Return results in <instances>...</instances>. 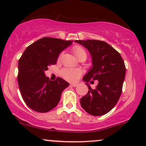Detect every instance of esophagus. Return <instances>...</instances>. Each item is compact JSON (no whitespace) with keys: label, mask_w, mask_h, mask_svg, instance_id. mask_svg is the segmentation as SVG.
Masks as SVG:
<instances>
[{"label":"esophagus","mask_w":146,"mask_h":146,"mask_svg":"<svg viewBox=\"0 0 146 146\" xmlns=\"http://www.w3.org/2000/svg\"><path fill=\"white\" fill-rule=\"evenodd\" d=\"M70 86H71V87H77V86H78V84H77V83H72V84H70Z\"/></svg>","instance_id":"obj_1"}]
</instances>
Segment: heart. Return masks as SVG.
Listing matches in <instances>:
<instances>
[{
  "mask_svg": "<svg viewBox=\"0 0 146 146\" xmlns=\"http://www.w3.org/2000/svg\"><path fill=\"white\" fill-rule=\"evenodd\" d=\"M73 53L78 59L84 57L87 58V52L84 50V48L79 45H76L72 48ZM61 56V54L59 55V59ZM82 72L79 69H72V68H64L61 72V74L66 80L68 81H76L78 80L79 77L81 76Z\"/></svg>",
  "mask_w": 146,
  "mask_h": 146,
  "instance_id": "obj_1",
  "label": "heart"
}]
</instances>
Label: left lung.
I'll return each mask as SVG.
<instances>
[{"mask_svg":"<svg viewBox=\"0 0 146 146\" xmlns=\"http://www.w3.org/2000/svg\"><path fill=\"white\" fill-rule=\"evenodd\" d=\"M89 50L93 67L82 80L89 88L87 94L80 99V105L93 116L109 112L121 95L126 68L120 54L107 42L98 40H75ZM98 80L96 89L88 85L89 81Z\"/></svg>","mask_w":146,"mask_h":146,"instance_id":"1","label":"left lung"}]
</instances>
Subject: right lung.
<instances>
[{"mask_svg":"<svg viewBox=\"0 0 146 146\" xmlns=\"http://www.w3.org/2000/svg\"><path fill=\"white\" fill-rule=\"evenodd\" d=\"M72 41L44 37L30 44L19 59L17 80L21 97L30 108L38 112L51 110L58 104L69 83L62 78L50 80L44 72L56 64L59 54Z\"/></svg>","mask_w":146,"mask_h":146,"instance_id":"1","label":"right lung"}]
</instances>
